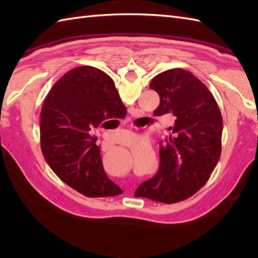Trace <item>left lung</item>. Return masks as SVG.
I'll list each match as a JSON object with an SVG mask.
<instances>
[{"label": "left lung", "instance_id": "left-lung-1", "mask_svg": "<svg viewBox=\"0 0 258 258\" xmlns=\"http://www.w3.org/2000/svg\"><path fill=\"white\" fill-rule=\"evenodd\" d=\"M150 87L160 95L155 116L172 114L175 119L161 142L157 174L135 196L173 204L194 195L210 178L222 152L223 118L210 90L188 71H165Z\"/></svg>", "mask_w": 258, "mask_h": 258}]
</instances>
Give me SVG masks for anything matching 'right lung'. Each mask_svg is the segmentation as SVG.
<instances>
[{
  "label": "right lung",
  "mask_w": 258,
  "mask_h": 258,
  "mask_svg": "<svg viewBox=\"0 0 258 258\" xmlns=\"http://www.w3.org/2000/svg\"><path fill=\"white\" fill-rule=\"evenodd\" d=\"M126 107L113 80L103 71L79 67L65 73L41 109V149L46 163L70 187L87 197L122 194L102 164L91 131L103 121L124 118Z\"/></svg>",
  "instance_id": "add662e5"
}]
</instances>
